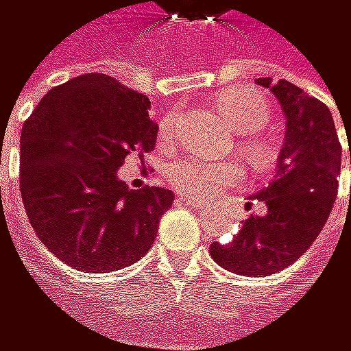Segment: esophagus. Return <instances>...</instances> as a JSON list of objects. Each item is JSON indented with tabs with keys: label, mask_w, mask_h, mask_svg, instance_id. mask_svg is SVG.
I'll list each match as a JSON object with an SVG mask.
<instances>
[{
	"label": "esophagus",
	"mask_w": 351,
	"mask_h": 351,
	"mask_svg": "<svg viewBox=\"0 0 351 351\" xmlns=\"http://www.w3.org/2000/svg\"><path fill=\"white\" fill-rule=\"evenodd\" d=\"M180 199H182V203H188V205H192V207H199V201H197V199H192V197H186V195H182Z\"/></svg>",
	"instance_id": "1"
}]
</instances>
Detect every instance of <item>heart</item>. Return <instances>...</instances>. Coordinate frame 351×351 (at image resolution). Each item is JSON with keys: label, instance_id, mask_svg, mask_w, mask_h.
<instances>
[{"label": "heart", "instance_id": "1", "mask_svg": "<svg viewBox=\"0 0 351 351\" xmlns=\"http://www.w3.org/2000/svg\"><path fill=\"white\" fill-rule=\"evenodd\" d=\"M217 104L239 132H251L245 138L243 148L257 167H266L272 161V148L257 130L268 123L270 102L251 87H232L217 98ZM178 119L180 114L173 110L159 121V142L163 146H171L176 142ZM169 180L188 197L213 199L241 186L243 171L239 163L232 161H209L197 154H188L169 167Z\"/></svg>", "mask_w": 351, "mask_h": 351}]
</instances>
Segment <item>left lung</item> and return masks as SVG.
Returning a JSON list of instances; mask_svg holds the SVG:
<instances>
[{
  "label": "left lung",
  "mask_w": 351,
  "mask_h": 351,
  "mask_svg": "<svg viewBox=\"0 0 351 351\" xmlns=\"http://www.w3.org/2000/svg\"><path fill=\"white\" fill-rule=\"evenodd\" d=\"M257 83L270 87L287 117L276 176L257 195L268 213L249 215L232 241L213 243L209 253L228 272L270 276L300 259L326 223L337 199L341 144L324 102L285 79Z\"/></svg>",
  "instance_id": "8db88e82"
}]
</instances>
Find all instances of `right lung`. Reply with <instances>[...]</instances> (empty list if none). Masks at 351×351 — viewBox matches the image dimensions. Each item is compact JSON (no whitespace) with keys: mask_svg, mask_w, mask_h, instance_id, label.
<instances>
[{"mask_svg":"<svg viewBox=\"0 0 351 351\" xmlns=\"http://www.w3.org/2000/svg\"><path fill=\"white\" fill-rule=\"evenodd\" d=\"M150 100L102 73L49 90L21 134V197L39 241L83 272H114L142 259L173 192L132 190L117 178L130 152H150Z\"/></svg>","mask_w":351,"mask_h":351,"instance_id":"1","label":"right lung"}]
</instances>
